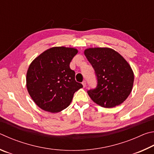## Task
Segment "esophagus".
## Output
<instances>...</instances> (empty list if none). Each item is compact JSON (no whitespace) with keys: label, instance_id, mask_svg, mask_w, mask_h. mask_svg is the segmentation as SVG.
<instances>
[{"label":"esophagus","instance_id":"34e87169","mask_svg":"<svg viewBox=\"0 0 154 154\" xmlns=\"http://www.w3.org/2000/svg\"><path fill=\"white\" fill-rule=\"evenodd\" d=\"M82 84L83 85V87H86V85H87V83H86V81H83L82 82Z\"/></svg>","mask_w":154,"mask_h":154}]
</instances>
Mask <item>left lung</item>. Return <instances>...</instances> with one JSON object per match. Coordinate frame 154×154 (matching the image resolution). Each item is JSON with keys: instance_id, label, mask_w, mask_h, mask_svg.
Masks as SVG:
<instances>
[{"instance_id": "left-lung-1", "label": "left lung", "mask_w": 154, "mask_h": 154, "mask_svg": "<svg viewBox=\"0 0 154 154\" xmlns=\"http://www.w3.org/2000/svg\"><path fill=\"white\" fill-rule=\"evenodd\" d=\"M85 55L97 79V88L87 92L91 99L108 108L122 103L133 87L134 73L129 63L117 51L107 47L88 48Z\"/></svg>"}]
</instances>
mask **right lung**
Segmentation results:
<instances>
[{
	"label": "right lung",
	"mask_w": 154,
	"mask_h": 154,
	"mask_svg": "<svg viewBox=\"0 0 154 154\" xmlns=\"http://www.w3.org/2000/svg\"><path fill=\"white\" fill-rule=\"evenodd\" d=\"M78 52L75 48L55 47L32 61L26 74L27 90L40 109L51 113L61 112L69 106L75 91L82 88L69 67Z\"/></svg>",
	"instance_id": "add662e5"
}]
</instances>
